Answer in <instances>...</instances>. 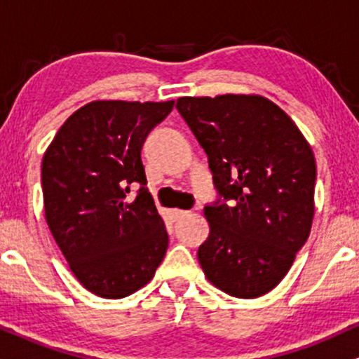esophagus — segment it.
Listing matches in <instances>:
<instances>
[{
    "mask_svg": "<svg viewBox=\"0 0 359 359\" xmlns=\"http://www.w3.org/2000/svg\"><path fill=\"white\" fill-rule=\"evenodd\" d=\"M189 211H182V209H175L174 211V217L175 219H182V217H185V216H189Z\"/></svg>",
    "mask_w": 359,
    "mask_h": 359,
    "instance_id": "1",
    "label": "esophagus"
}]
</instances>
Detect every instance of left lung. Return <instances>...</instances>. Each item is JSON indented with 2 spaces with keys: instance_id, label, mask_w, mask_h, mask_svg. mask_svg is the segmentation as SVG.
<instances>
[{
  "instance_id": "left-lung-1",
  "label": "left lung",
  "mask_w": 359,
  "mask_h": 359,
  "mask_svg": "<svg viewBox=\"0 0 359 359\" xmlns=\"http://www.w3.org/2000/svg\"><path fill=\"white\" fill-rule=\"evenodd\" d=\"M175 108L208 154L219 199L204 208L197 258L209 282L238 299L285 277L314 219L312 148L275 102L257 94L179 97Z\"/></svg>"
}]
</instances>
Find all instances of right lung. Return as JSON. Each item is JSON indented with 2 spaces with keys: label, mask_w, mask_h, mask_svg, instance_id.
Wrapping results in <instances>:
<instances>
[{
  "label": "right lung",
  "mask_w": 359,
  "mask_h": 359,
  "mask_svg": "<svg viewBox=\"0 0 359 359\" xmlns=\"http://www.w3.org/2000/svg\"><path fill=\"white\" fill-rule=\"evenodd\" d=\"M174 101H93L67 118L42 160L45 219L72 273L123 299L154 278L168 246L142 147ZM140 189L133 201L129 189Z\"/></svg>",
  "instance_id": "add662e5"
}]
</instances>
